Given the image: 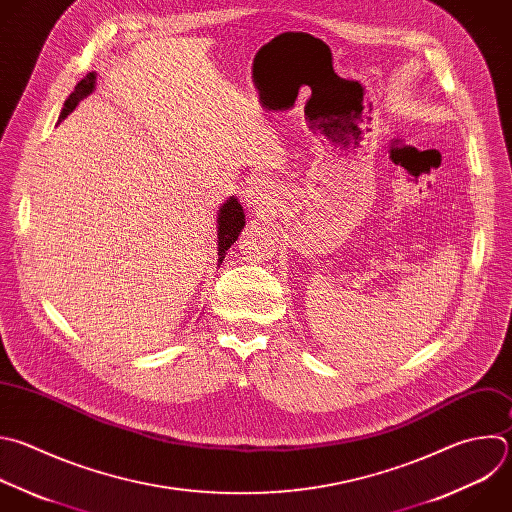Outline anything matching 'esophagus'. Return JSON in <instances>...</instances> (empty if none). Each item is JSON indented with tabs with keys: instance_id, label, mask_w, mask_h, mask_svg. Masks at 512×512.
Instances as JSON below:
<instances>
[{
	"instance_id": "esophagus-1",
	"label": "esophagus",
	"mask_w": 512,
	"mask_h": 512,
	"mask_svg": "<svg viewBox=\"0 0 512 512\" xmlns=\"http://www.w3.org/2000/svg\"><path fill=\"white\" fill-rule=\"evenodd\" d=\"M269 195H271V185L263 179H253L245 193H243V199L249 207H263L269 203Z\"/></svg>"
}]
</instances>
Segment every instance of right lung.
Wrapping results in <instances>:
<instances>
[{
	"instance_id": "add662e5",
	"label": "right lung",
	"mask_w": 512,
	"mask_h": 512,
	"mask_svg": "<svg viewBox=\"0 0 512 512\" xmlns=\"http://www.w3.org/2000/svg\"><path fill=\"white\" fill-rule=\"evenodd\" d=\"M94 84H96V76L94 72L86 74L74 88V92L68 96V100L64 102V108L60 112V118L58 122H62L74 108L76 104L86 98L88 94H92L94 90ZM219 263H223L225 259V253L229 251V247L237 241L241 229L245 227V215H243V207L237 203V199H229L223 209L219 211Z\"/></svg>"
}]
</instances>
